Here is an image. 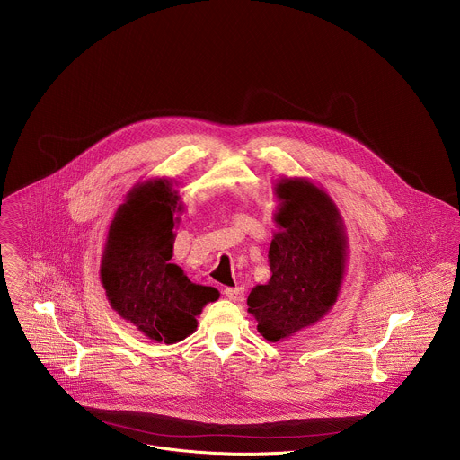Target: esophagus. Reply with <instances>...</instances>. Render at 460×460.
Instances as JSON below:
<instances>
[{
  "label": "esophagus",
  "mask_w": 460,
  "mask_h": 460,
  "mask_svg": "<svg viewBox=\"0 0 460 460\" xmlns=\"http://www.w3.org/2000/svg\"><path fill=\"white\" fill-rule=\"evenodd\" d=\"M225 296L232 301H243L244 299V288L243 287H226L225 288Z\"/></svg>",
  "instance_id": "obj_1"
}]
</instances>
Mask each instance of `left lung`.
I'll list each match as a JSON object with an SVG mask.
<instances>
[{
  "label": "left lung",
  "instance_id": "1",
  "mask_svg": "<svg viewBox=\"0 0 460 460\" xmlns=\"http://www.w3.org/2000/svg\"><path fill=\"white\" fill-rule=\"evenodd\" d=\"M279 232L269 246L270 279L248 297V312L269 341L283 340L326 315L336 301L345 237L336 207L306 181L278 184Z\"/></svg>",
  "mask_w": 460,
  "mask_h": 460
}]
</instances>
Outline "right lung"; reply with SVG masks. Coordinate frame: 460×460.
I'll return each instance as SVG.
<instances>
[{"label": "right lung", "instance_id": "add662e5", "mask_svg": "<svg viewBox=\"0 0 460 460\" xmlns=\"http://www.w3.org/2000/svg\"><path fill=\"white\" fill-rule=\"evenodd\" d=\"M179 197L168 182L134 188L110 226L101 278L111 306L157 341L175 343L197 329V315L219 292L193 283L170 262Z\"/></svg>", "mask_w": 460, "mask_h": 460}]
</instances>
